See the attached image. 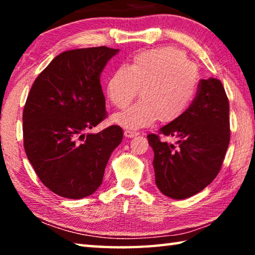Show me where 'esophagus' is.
Instances as JSON below:
<instances>
[{"label": "esophagus", "mask_w": 255, "mask_h": 255, "mask_svg": "<svg viewBox=\"0 0 255 255\" xmlns=\"http://www.w3.org/2000/svg\"><path fill=\"white\" fill-rule=\"evenodd\" d=\"M124 133L127 138H132V137H135L137 135H139V133H138L137 131H131V130H125Z\"/></svg>", "instance_id": "34e87169"}]
</instances>
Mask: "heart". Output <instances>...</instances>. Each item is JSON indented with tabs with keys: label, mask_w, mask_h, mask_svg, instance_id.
Here are the masks:
<instances>
[{
	"label": "heart",
	"mask_w": 255,
	"mask_h": 255,
	"mask_svg": "<svg viewBox=\"0 0 255 255\" xmlns=\"http://www.w3.org/2000/svg\"><path fill=\"white\" fill-rule=\"evenodd\" d=\"M140 90V100L112 116V122L127 130L148 127L158 118L171 123L180 118L195 100L198 71L188 56L175 47L164 46L133 55L127 67L112 72L107 96L124 108Z\"/></svg>",
	"instance_id": "1"
}]
</instances>
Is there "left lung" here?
Here are the masks:
<instances>
[{
    "mask_svg": "<svg viewBox=\"0 0 255 255\" xmlns=\"http://www.w3.org/2000/svg\"><path fill=\"white\" fill-rule=\"evenodd\" d=\"M173 144L149 133L155 183L163 195L185 199L204 190L221 171L230 144V103L222 82L200 80L195 100L174 122L159 129Z\"/></svg>",
    "mask_w": 255,
    "mask_h": 255,
    "instance_id": "1",
    "label": "left lung"
}]
</instances>
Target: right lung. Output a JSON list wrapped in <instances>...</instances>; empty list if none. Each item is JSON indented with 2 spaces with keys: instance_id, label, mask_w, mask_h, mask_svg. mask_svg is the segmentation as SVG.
<instances>
[{
  "instance_id": "obj_1",
  "label": "right lung",
  "mask_w": 255,
  "mask_h": 255,
  "mask_svg": "<svg viewBox=\"0 0 255 255\" xmlns=\"http://www.w3.org/2000/svg\"><path fill=\"white\" fill-rule=\"evenodd\" d=\"M119 49L106 46L59 54L42 71L23 109V146L38 178L50 191L82 199L97 191L123 129L83 133L107 117L100 84L103 68Z\"/></svg>"
}]
</instances>
